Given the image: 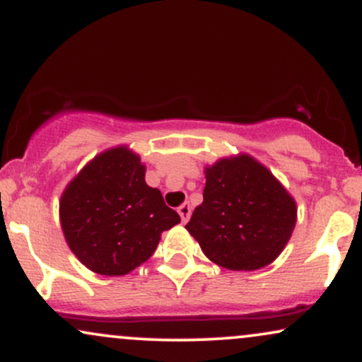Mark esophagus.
Returning <instances> with one entry per match:
<instances>
[{
    "label": "esophagus",
    "instance_id": "1",
    "mask_svg": "<svg viewBox=\"0 0 362 362\" xmlns=\"http://www.w3.org/2000/svg\"><path fill=\"white\" fill-rule=\"evenodd\" d=\"M190 213H192V209H190V206L187 204V202H185V204H182L180 207H178V214H180L182 223H187V221H189Z\"/></svg>",
    "mask_w": 362,
    "mask_h": 362
}]
</instances>
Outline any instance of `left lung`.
I'll list each match as a JSON object with an SVG mask.
<instances>
[{
	"mask_svg": "<svg viewBox=\"0 0 362 362\" xmlns=\"http://www.w3.org/2000/svg\"><path fill=\"white\" fill-rule=\"evenodd\" d=\"M204 201L185 224L202 252L230 271L272 264L296 226V201L255 158H219L204 168Z\"/></svg>",
	"mask_w": 362,
	"mask_h": 362,
	"instance_id": "8db88e82",
	"label": "left lung"
}]
</instances>
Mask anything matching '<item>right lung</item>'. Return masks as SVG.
Instances as JSON below:
<instances>
[{
  "label": "right lung",
  "instance_id": "obj_1",
  "mask_svg": "<svg viewBox=\"0 0 362 362\" xmlns=\"http://www.w3.org/2000/svg\"><path fill=\"white\" fill-rule=\"evenodd\" d=\"M146 167L127 146L102 151L66 185L59 219L76 259L100 276H126L180 223L163 195L144 180Z\"/></svg>",
  "mask_w": 362,
  "mask_h": 362
}]
</instances>
